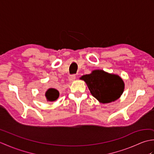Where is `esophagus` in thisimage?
<instances>
[{"label": "esophagus", "instance_id": "esophagus-1", "mask_svg": "<svg viewBox=\"0 0 154 154\" xmlns=\"http://www.w3.org/2000/svg\"><path fill=\"white\" fill-rule=\"evenodd\" d=\"M75 75H69V78H68V80L69 81H70V82H72V81H73L75 79Z\"/></svg>", "mask_w": 154, "mask_h": 154}]
</instances>
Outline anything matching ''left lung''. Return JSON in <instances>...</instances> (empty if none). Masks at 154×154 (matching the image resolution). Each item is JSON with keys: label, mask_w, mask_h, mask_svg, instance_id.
<instances>
[{"label": "left lung", "mask_w": 154, "mask_h": 154, "mask_svg": "<svg viewBox=\"0 0 154 154\" xmlns=\"http://www.w3.org/2000/svg\"><path fill=\"white\" fill-rule=\"evenodd\" d=\"M87 85L91 94L101 103H109L119 99L123 93L124 83L120 76L103 70H94L80 77Z\"/></svg>", "instance_id": "8db88e82"}]
</instances>
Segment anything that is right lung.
<instances>
[{
  "mask_svg": "<svg viewBox=\"0 0 154 154\" xmlns=\"http://www.w3.org/2000/svg\"><path fill=\"white\" fill-rule=\"evenodd\" d=\"M45 95V97H46L47 100L51 102V101H55L58 99L59 96H60V93H59V91L57 89L50 88V89H49L46 91Z\"/></svg>",
  "mask_w": 154,
  "mask_h": 154,
  "instance_id": "right-lung-1",
  "label": "right lung"
}]
</instances>
